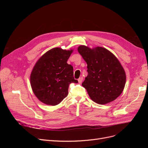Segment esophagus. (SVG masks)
<instances>
[{"label": "esophagus", "instance_id": "1", "mask_svg": "<svg viewBox=\"0 0 148 148\" xmlns=\"http://www.w3.org/2000/svg\"><path fill=\"white\" fill-rule=\"evenodd\" d=\"M83 77H80V78L78 79V81H79V83H82V82H83Z\"/></svg>", "mask_w": 148, "mask_h": 148}]
</instances>
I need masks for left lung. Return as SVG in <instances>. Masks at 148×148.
<instances>
[{"label":"left lung","mask_w":148,"mask_h":148,"mask_svg":"<svg viewBox=\"0 0 148 148\" xmlns=\"http://www.w3.org/2000/svg\"><path fill=\"white\" fill-rule=\"evenodd\" d=\"M77 50L88 65V74L82 86L90 99L99 104L116 99L122 94L126 83L125 70L117 58L102 47L91 49L80 45Z\"/></svg>","instance_id":"obj_1"}]
</instances>
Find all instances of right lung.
Segmentation results:
<instances>
[{
  "instance_id": "1",
  "label": "right lung",
  "mask_w": 148,
  "mask_h": 148,
  "mask_svg": "<svg viewBox=\"0 0 148 148\" xmlns=\"http://www.w3.org/2000/svg\"><path fill=\"white\" fill-rule=\"evenodd\" d=\"M73 51L54 48L36 62L30 74V85L42 103L50 106L59 104L67 97L69 84L78 83L73 77V67L67 64Z\"/></svg>"
}]
</instances>
